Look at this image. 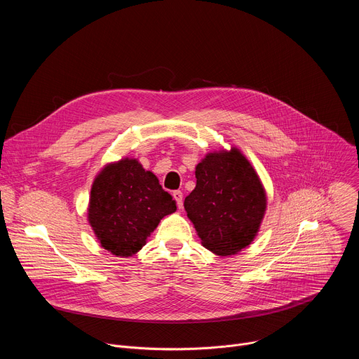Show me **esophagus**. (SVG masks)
<instances>
[{"label":"esophagus","instance_id":"obj_1","mask_svg":"<svg viewBox=\"0 0 359 359\" xmlns=\"http://www.w3.org/2000/svg\"><path fill=\"white\" fill-rule=\"evenodd\" d=\"M173 198H175L176 203H177V208L182 209V208H183V193H182L180 190H175V191H173Z\"/></svg>","mask_w":359,"mask_h":359}]
</instances>
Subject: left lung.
<instances>
[{
  "label": "left lung",
  "mask_w": 359,
  "mask_h": 359,
  "mask_svg": "<svg viewBox=\"0 0 359 359\" xmlns=\"http://www.w3.org/2000/svg\"><path fill=\"white\" fill-rule=\"evenodd\" d=\"M194 173L184 210L203 247L222 257L237 254L254 241L266 215L260 176L236 146L208 153Z\"/></svg>",
  "instance_id": "8db88e82"
}]
</instances>
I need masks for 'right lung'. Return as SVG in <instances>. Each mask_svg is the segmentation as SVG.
Masks as SVG:
<instances>
[{
  "instance_id": "1",
  "label": "right lung",
  "mask_w": 359,
  "mask_h": 359,
  "mask_svg": "<svg viewBox=\"0 0 359 359\" xmlns=\"http://www.w3.org/2000/svg\"><path fill=\"white\" fill-rule=\"evenodd\" d=\"M176 209V201L155 175L144 170L137 159L122 158L107 163L95 176L88 223L100 247L116 257H130Z\"/></svg>"
}]
</instances>
